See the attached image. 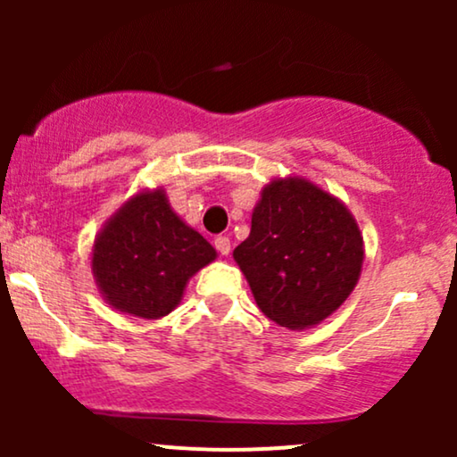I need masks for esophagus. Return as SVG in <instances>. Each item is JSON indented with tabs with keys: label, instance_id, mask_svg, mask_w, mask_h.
I'll return each instance as SVG.
<instances>
[{
	"label": "esophagus",
	"instance_id": "1",
	"mask_svg": "<svg viewBox=\"0 0 457 457\" xmlns=\"http://www.w3.org/2000/svg\"><path fill=\"white\" fill-rule=\"evenodd\" d=\"M214 246H217L219 253L228 255L229 249H232V243H229L228 236H217V238H214Z\"/></svg>",
	"mask_w": 457,
	"mask_h": 457
}]
</instances>
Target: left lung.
<instances>
[{
  "label": "left lung",
  "mask_w": 457,
  "mask_h": 457,
  "mask_svg": "<svg viewBox=\"0 0 457 457\" xmlns=\"http://www.w3.org/2000/svg\"><path fill=\"white\" fill-rule=\"evenodd\" d=\"M363 258L353 212L301 176L272 178L262 188L249 238L234 249L262 313L290 330L312 328L337 312Z\"/></svg>",
  "instance_id": "8db88e82"
}]
</instances>
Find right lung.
Here are the masks:
<instances>
[{"instance_id": "1", "label": "right lung", "mask_w": 457, "mask_h": 457, "mask_svg": "<svg viewBox=\"0 0 457 457\" xmlns=\"http://www.w3.org/2000/svg\"><path fill=\"white\" fill-rule=\"evenodd\" d=\"M214 258V246L156 187L135 193L107 219L92 246V272L113 309L159 320L174 312L188 279Z\"/></svg>"}]
</instances>
